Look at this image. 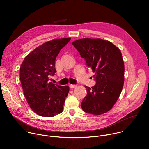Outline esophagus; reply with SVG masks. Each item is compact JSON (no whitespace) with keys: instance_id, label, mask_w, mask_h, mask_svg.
<instances>
[{"instance_id":"obj_1","label":"esophagus","mask_w":149,"mask_h":149,"mask_svg":"<svg viewBox=\"0 0 149 149\" xmlns=\"http://www.w3.org/2000/svg\"><path fill=\"white\" fill-rule=\"evenodd\" d=\"M70 87L71 88H74L77 87V85H70Z\"/></svg>"}]
</instances>
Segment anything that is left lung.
<instances>
[{
	"label": "left lung",
	"instance_id": "left-lung-1",
	"mask_svg": "<svg viewBox=\"0 0 149 149\" xmlns=\"http://www.w3.org/2000/svg\"><path fill=\"white\" fill-rule=\"evenodd\" d=\"M72 44L95 72L96 84L91 88L85 87L87 94L81 102L82 109L94 115L109 111L123 87L124 64L120 50L111 42L101 39L84 38Z\"/></svg>",
	"mask_w": 149,
	"mask_h": 149
}]
</instances>
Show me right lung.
Wrapping results in <instances>:
<instances>
[{
	"instance_id": "1",
	"label": "right lung",
	"mask_w": 149,
	"mask_h": 149,
	"mask_svg": "<svg viewBox=\"0 0 149 149\" xmlns=\"http://www.w3.org/2000/svg\"><path fill=\"white\" fill-rule=\"evenodd\" d=\"M71 38L54 39L29 53L20 68V79L24 94L31 109L37 114L54 117L63 111L68 86L50 82L56 72L55 59Z\"/></svg>"
}]
</instances>
